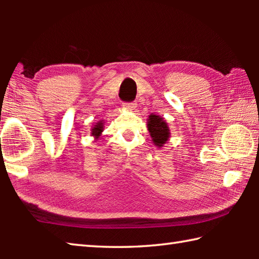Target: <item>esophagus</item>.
I'll return each mask as SVG.
<instances>
[{
	"label": "esophagus",
	"mask_w": 259,
	"mask_h": 259,
	"mask_svg": "<svg viewBox=\"0 0 259 259\" xmlns=\"http://www.w3.org/2000/svg\"><path fill=\"white\" fill-rule=\"evenodd\" d=\"M123 107L125 109H128V111H134V109L137 107V105L135 103H123Z\"/></svg>",
	"instance_id": "34e87169"
}]
</instances>
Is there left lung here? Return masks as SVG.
I'll return each instance as SVG.
<instances>
[{"label":"left lung","mask_w":259,"mask_h":259,"mask_svg":"<svg viewBox=\"0 0 259 259\" xmlns=\"http://www.w3.org/2000/svg\"><path fill=\"white\" fill-rule=\"evenodd\" d=\"M147 130L152 142L157 148H162L170 138V129L163 117L156 114H150L147 119Z\"/></svg>","instance_id":"1"}]
</instances>
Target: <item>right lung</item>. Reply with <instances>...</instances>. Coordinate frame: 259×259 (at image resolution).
Masks as SVG:
<instances>
[{"label": "right lung", "instance_id": "add662e5", "mask_svg": "<svg viewBox=\"0 0 259 259\" xmlns=\"http://www.w3.org/2000/svg\"><path fill=\"white\" fill-rule=\"evenodd\" d=\"M103 131H104V120H100L93 126V129H91V136L95 138L96 142L100 138Z\"/></svg>", "mask_w": 259, "mask_h": 259}]
</instances>
